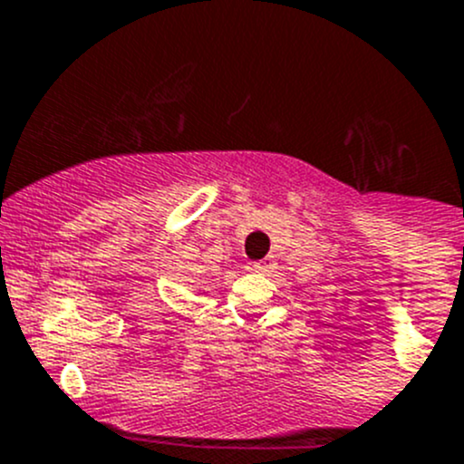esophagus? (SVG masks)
<instances>
[{
  "label": "esophagus",
  "instance_id": "1",
  "mask_svg": "<svg viewBox=\"0 0 464 464\" xmlns=\"http://www.w3.org/2000/svg\"><path fill=\"white\" fill-rule=\"evenodd\" d=\"M252 270L254 272H272L275 270V258L267 256V258H263V261L252 263Z\"/></svg>",
  "mask_w": 464,
  "mask_h": 464
}]
</instances>
